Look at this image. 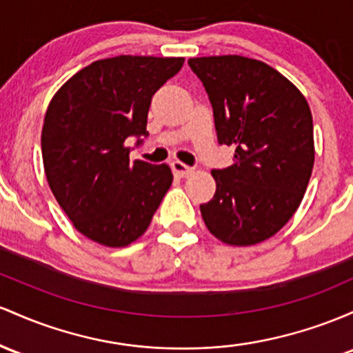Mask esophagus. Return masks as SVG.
Masks as SVG:
<instances>
[{"instance_id": "esophagus-1", "label": "esophagus", "mask_w": 353, "mask_h": 353, "mask_svg": "<svg viewBox=\"0 0 353 353\" xmlns=\"http://www.w3.org/2000/svg\"><path fill=\"white\" fill-rule=\"evenodd\" d=\"M172 170H173V173H175L176 176H181V178L192 175V173H193L192 166L181 163V161H178V160L173 161V163H172Z\"/></svg>"}]
</instances>
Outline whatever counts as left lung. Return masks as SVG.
<instances>
[{
    "label": "left lung",
    "instance_id": "1",
    "mask_svg": "<svg viewBox=\"0 0 353 353\" xmlns=\"http://www.w3.org/2000/svg\"><path fill=\"white\" fill-rule=\"evenodd\" d=\"M213 108L220 145L235 148L228 168L212 170L216 192L200 205L205 225L228 245L270 239L292 219L314 168V120L305 97L259 59L190 58Z\"/></svg>",
    "mask_w": 353,
    "mask_h": 353
}]
</instances>
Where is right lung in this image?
I'll use <instances>...</instances> for the list:
<instances>
[{
	"mask_svg": "<svg viewBox=\"0 0 353 353\" xmlns=\"http://www.w3.org/2000/svg\"><path fill=\"white\" fill-rule=\"evenodd\" d=\"M183 58L98 59L50 101L41 132L45 173L74 228L105 247L141 236L173 181L168 165L130 161L126 140L143 143L152 97Z\"/></svg>",
	"mask_w": 353,
	"mask_h": 353,
	"instance_id": "obj_1",
	"label": "right lung"
}]
</instances>
